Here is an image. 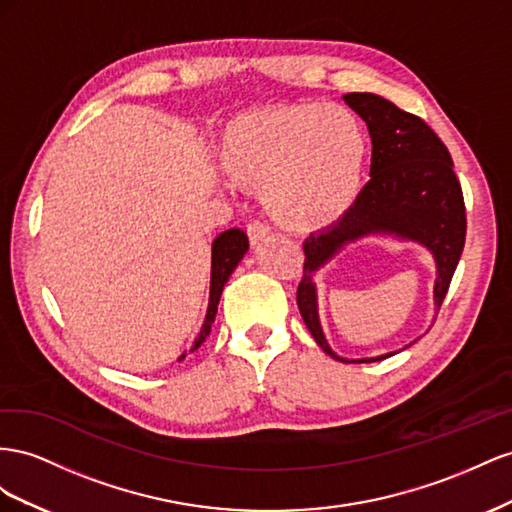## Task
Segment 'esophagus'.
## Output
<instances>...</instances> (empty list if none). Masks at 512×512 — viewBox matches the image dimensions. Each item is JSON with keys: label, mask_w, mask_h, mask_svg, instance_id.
Listing matches in <instances>:
<instances>
[{"label": "esophagus", "mask_w": 512, "mask_h": 512, "mask_svg": "<svg viewBox=\"0 0 512 512\" xmlns=\"http://www.w3.org/2000/svg\"><path fill=\"white\" fill-rule=\"evenodd\" d=\"M246 233H248V240H251V244H261L270 238V229L264 223H248Z\"/></svg>", "instance_id": "34e87169"}]
</instances>
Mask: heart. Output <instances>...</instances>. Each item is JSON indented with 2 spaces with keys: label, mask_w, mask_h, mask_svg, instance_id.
I'll use <instances>...</instances> for the list:
<instances>
[{
  "label": "heart",
  "mask_w": 512,
  "mask_h": 512,
  "mask_svg": "<svg viewBox=\"0 0 512 512\" xmlns=\"http://www.w3.org/2000/svg\"><path fill=\"white\" fill-rule=\"evenodd\" d=\"M369 141L354 111L289 102L227 122L216 145L227 178L259 191L261 206L289 231H317L354 206Z\"/></svg>",
  "instance_id": "b5f03b06"
}]
</instances>
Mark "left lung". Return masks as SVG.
<instances>
[{
  "instance_id": "1",
  "label": "left lung",
  "mask_w": 512,
  "mask_h": 512,
  "mask_svg": "<svg viewBox=\"0 0 512 512\" xmlns=\"http://www.w3.org/2000/svg\"><path fill=\"white\" fill-rule=\"evenodd\" d=\"M343 100L367 122L373 143L371 180L339 223L306 238L296 300L306 328L328 356L341 362H373L392 354L347 360L330 349L319 326L315 272L345 244L373 233L412 240L433 253L437 266L433 294L440 309L463 253L465 203L450 152L425 120L369 92L345 94Z\"/></svg>"
}]
</instances>
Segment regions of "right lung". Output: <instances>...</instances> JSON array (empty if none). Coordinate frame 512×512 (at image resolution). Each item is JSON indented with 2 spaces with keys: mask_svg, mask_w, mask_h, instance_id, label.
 Segmentation results:
<instances>
[{
  "mask_svg": "<svg viewBox=\"0 0 512 512\" xmlns=\"http://www.w3.org/2000/svg\"><path fill=\"white\" fill-rule=\"evenodd\" d=\"M248 251V238L242 229H227L223 231L212 242V276H210V304H208V315L206 321H203V328L199 332V337L193 345L197 349L212 330L214 317L218 311V302H221L223 287L229 281L231 272L236 270V266L242 261L244 253ZM184 358V356H182Z\"/></svg>",
  "mask_w": 512,
  "mask_h": 512,
  "instance_id": "right-lung-1",
  "label": "right lung"
}]
</instances>
